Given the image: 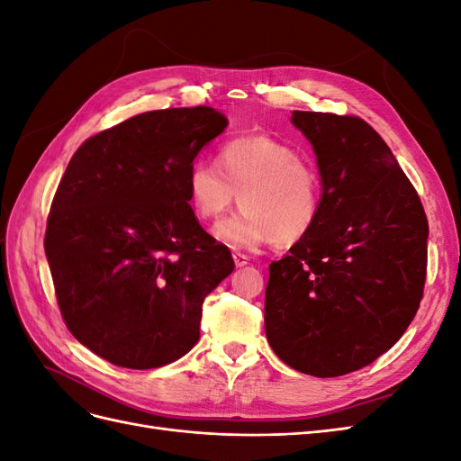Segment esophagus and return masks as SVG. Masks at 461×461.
<instances>
[{"instance_id":"obj_1","label":"esophagus","mask_w":461,"mask_h":461,"mask_svg":"<svg viewBox=\"0 0 461 461\" xmlns=\"http://www.w3.org/2000/svg\"><path fill=\"white\" fill-rule=\"evenodd\" d=\"M232 259H234L236 267H244V265H248V261H249V258L246 254H240V252H234Z\"/></svg>"}]
</instances>
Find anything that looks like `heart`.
<instances>
[{
  "mask_svg": "<svg viewBox=\"0 0 461 461\" xmlns=\"http://www.w3.org/2000/svg\"><path fill=\"white\" fill-rule=\"evenodd\" d=\"M217 167L196 161L186 175V198L198 219H219L236 200L242 212L215 227L229 246L271 242L288 248L315 229L321 180L315 167L288 144L265 134L239 136L217 151Z\"/></svg>",
  "mask_w": 461,
  "mask_h": 461,
  "instance_id": "obj_1",
  "label": "heart"
}]
</instances>
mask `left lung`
<instances>
[{
  "instance_id": "8db88e82",
  "label": "left lung",
  "mask_w": 461,
  "mask_h": 461,
  "mask_svg": "<svg viewBox=\"0 0 461 461\" xmlns=\"http://www.w3.org/2000/svg\"><path fill=\"white\" fill-rule=\"evenodd\" d=\"M321 176L310 236L269 265L265 334L286 366L340 376L393 348L420 308L429 222L393 151L366 121L294 111Z\"/></svg>"
}]
</instances>
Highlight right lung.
<instances>
[{
	"label": "right lung",
	"instance_id": "obj_1",
	"mask_svg": "<svg viewBox=\"0 0 461 461\" xmlns=\"http://www.w3.org/2000/svg\"><path fill=\"white\" fill-rule=\"evenodd\" d=\"M227 124L205 105L146 111L92 136L67 165L46 258L68 330L109 364L183 357L205 296L234 269L186 198L194 159Z\"/></svg>",
	"mask_w": 461,
	"mask_h": 461
}]
</instances>
